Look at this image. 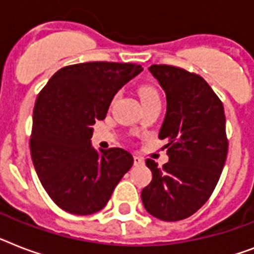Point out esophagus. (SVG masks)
Returning a JSON list of instances; mask_svg holds the SVG:
<instances>
[{"label": "esophagus", "mask_w": 254, "mask_h": 254, "mask_svg": "<svg viewBox=\"0 0 254 254\" xmlns=\"http://www.w3.org/2000/svg\"><path fill=\"white\" fill-rule=\"evenodd\" d=\"M143 163H145L143 158H141V156L138 155H134V164H135V166H142Z\"/></svg>", "instance_id": "34e87169"}]
</instances>
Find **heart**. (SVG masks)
Listing matches in <instances>:
<instances>
[{
  "label": "heart",
  "instance_id": "1",
  "mask_svg": "<svg viewBox=\"0 0 254 254\" xmlns=\"http://www.w3.org/2000/svg\"><path fill=\"white\" fill-rule=\"evenodd\" d=\"M138 92H139V96H141L143 106H147V104H162V99H160V94L158 91V88L151 86V84H142L139 90H138ZM119 98H120V91L116 92L112 96L111 107L116 104Z\"/></svg>",
  "mask_w": 254,
  "mask_h": 254
}]
</instances>
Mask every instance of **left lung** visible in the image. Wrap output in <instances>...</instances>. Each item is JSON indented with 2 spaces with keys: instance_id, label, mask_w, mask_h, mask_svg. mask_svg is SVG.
<instances>
[{
  "instance_id": "left-lung-1",
  "label": "left lung",
  "mask_w": 254,
  "mask_h": 254,
  "mask_svg": "<svg viewBox=\"0 0 254 254\" xmlns=\"http://www.w3.org/2000/svg\"><path fill=\"white\" fill-rule=\"evenodd\" d=\"M166 92L159 138L170 162L146 160L152 180L142 189L145 209L164 222L185 219L213 194L228 152L223 103L201 75L172 65H151Z\"/></svg>"
}]
</instances>
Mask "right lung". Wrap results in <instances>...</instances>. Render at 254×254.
<instances>
[{
  "label": "right lung",
  "mask_w": 254,
  "mask_h": 254,
  "mask_svg": "<svg viewBox=\"0 0 254 254\" xmlns=\"http://www.w3.org/2000/svg\"><path fill=\"white\" fill-rule=\"evenodd\" d=\"M142 71L138 64L94 63L56 71L39 92L30 137L31 158L41 185L67 213L102 210L133 166L120 147H91L92 125L104 120L112 96Z\"/></svg>",
  "instance_id": "obj_1"
}]
</instances>
